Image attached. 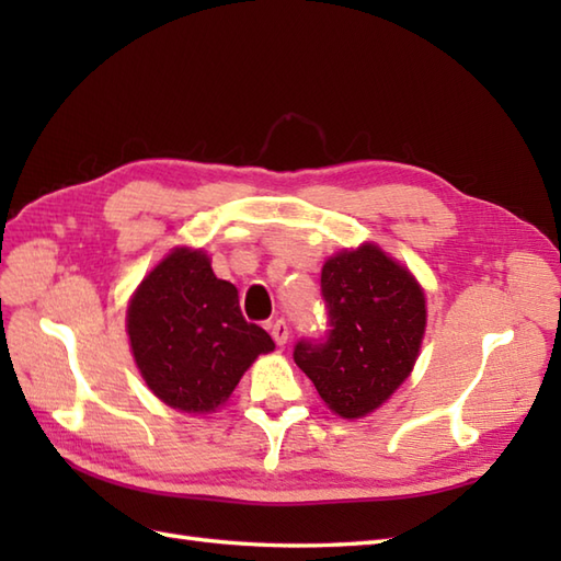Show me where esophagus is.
<instances>
[{
	"label": "esophagus",
	"instance_id": "34e87169",
	"mask_svg": "<svg viewBox=\"0 0 561 561\" xmlns=\"http://www.w3.org/2000/svg\"><path fill=\"white\" fill-rule=\"evenodd\" d=\"M270 335L274 337V342L279 344V347H284V344L289 342V325H287V320H284V318L274 320V323L270 325Z\"/></svg>",
	"mask_w": 561,
	"mask_h": 561
}]
</instances>
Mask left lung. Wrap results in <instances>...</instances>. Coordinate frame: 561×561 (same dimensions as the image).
I'll return each instance as SVG.
<instances>
[{"instance_id":"left-lung-1","label":"left lung","mask_w":561,"mask_h":561,"mask_svg":"<svg viewBox=\"0 0 561 561\" xmlns=\"http://www.w3.org/2000/svg\"><path fill=\"white\" fill-rule=\"evenodd\" d=\"M323 337L299 340L294 362L332 412L356 420L410 376L426 325L424 291L376 245L344 250L320 274Z\"/></svg>"}]
</instances>
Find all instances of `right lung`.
Returning a JSON list of instances; mask_svg holds the SVG:
<instances>
[{
  "label": "right lung",
  "mask_w": 561,
  "mask_h": 561,
  "mask_svg": "<svg viewBox=\"0 0 561 561\" xmlns=\"http://www.w3.org/2000/svg\"><path fill=\"white\" fill-rule=\"evenodd\" d=\"M135 362L153 396L183 412H211L257 354L274 350L248 323L238 289L217 279L202 250H173L139 284L127 308Z\"/></svg>",
  "instance_id": "1"
}]
</instances>
